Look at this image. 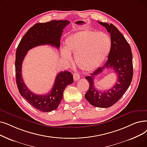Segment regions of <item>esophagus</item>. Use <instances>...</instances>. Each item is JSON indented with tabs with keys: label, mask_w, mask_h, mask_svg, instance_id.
Wrapping results in <instances>:
<instances>
[{
	"label": "esophagus",
	"mask_w": 147,
	"mask_h": 147,
	"mask_svg": "<svg viewBox=\"0 0 147 147\" xmlns=\"http://www.w3.org/2000/svg\"><path fill=\"white\" fill-rule=\"evenodd\" d=\"M73 78L74 81H78L80 79V76L78 73H74L73 74Z\"/></svg>",
	"instance_id": "obj_1"
}]
</instances>
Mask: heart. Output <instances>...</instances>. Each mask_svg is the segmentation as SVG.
<instances>
[{
    "instance_id": "obj_1",
    "label": "heart",
    "mask_w": 147,
    "mask_h": 147,
    "mask_svg": "<svg viewBox=\"0 0 147 147\" xmlns=\"http://www.w3.org/2000/svg\"><path fill=\"white\" fill-rule=\"evenodd\" d=\"M65 47L61 51L63 59L69 62L72 53L78 66L82 70L90 71L98 68L109 55L111 40L103 32L85 30L68 36Z\"/></svg>"
}]
</instances>
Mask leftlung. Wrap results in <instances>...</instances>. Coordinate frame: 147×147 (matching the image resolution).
<instances>
[{"instance_id": "8db88e82", "label": "left lung", "mask_w": 147, "mask_h": 147, "mask_svg": "<svg viewBox=\"0 0 147 147\" xmlns=\"http://www.w3.org/2000/svg\"><path fill=\"white\" fill-rule=\"evenodd\" d=\"M98 22L110 34L111 49L108 60L104 65L97 68L90 76L85 77L89 82V87L85 97L91 105L106 108L116 103L129 87L133 74V56L129 44L113 24ZM109 68H112L117 74L116 84L106 91H98L94 88V78L105 69Z\"/></svg>"}]
</instances>
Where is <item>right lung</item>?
Returning <instances> with one entry per match:
<instances>
[{
	"label": "right lung",
	"mask_w": 147,
	"mask_h": 147,
	"mask_svg": "<svg viewBox=\"0 0 147 147\" xmlns=\"http://www.w3.org/2000/svg\"><path fill=\"white\" fill-rule=\"evenodd\" d=\"M70 22L68 20H52L35 24L23 36L16 50L15 67L19 92L30 105L42 112H51L57 109L62 100L65 89L73 83V76L68 71L59 73L52 90L46 95H38L30 91L23 82L22 63L27 52L35 47L47 44L59 49L63 29Z\"/></svg>",
	"instance_id": "add662e5"
}]
</instances>
